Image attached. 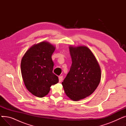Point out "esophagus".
Instances as JSON below:
<instances>
[{"label":"esophagus","mask_w":126,"mask_h":126,"mask_svg":"<svg viewBox=\"0 0 126 126\" xmlns=\"http://www.w3.org/2000/svg\"><path fill=\"white\" fill-rule=\"evenodd\" d=\"M62 80H63V77L62 76L59 77V82H61Z\"/></svg>","instance_id":"obj_1"}]
</instances>
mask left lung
<instances>
[{
    "instance_id": "obj_1",
    "label": "left lung",
    "mask_w": 126,
    "mask_h": 126,
    "mask_svg": "<svg viewBox=\"0 0 126 126\" xmlns=\"http://www.w3.org/2000/svg\"><path fill=\"white\" fill-rule=\"evenodd\" d=\"M72 64L62 83L66 95L78 101L91 95L101 79V70L96 58L86 46H69Z\"/></svg>"
}]
</instances>
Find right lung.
Instances as JSON below:
<instances>
[{
    "label": "right lung",
    "mask_w": 126,
    "mask_h": 126,
    "mask_svg": "<svg viewBox=\"0 0 126 126\" xmlns=\"http://www.w3.org/2000/svg\"><path fill=\"white\" fill-rule=\"evenodd\" d=\"M55 49L49 42L42 41L31 46L21 59V71L24 85L37 97L46 96L51 86L59 82L58 77L52 72L51 55Z\"/></svg>",
    "instance_id": "obj_1"
}]
</instances>
